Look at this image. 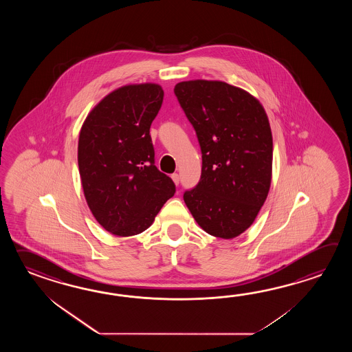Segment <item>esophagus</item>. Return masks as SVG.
Listing matches in <instances>:
<instances>
[{"instance_id": "obj_1", "label": "esophagus", "mask_w": 352, "mask_h": 352, "mask_svg": "<svg viewBox=\"0 0 352 352\" xmlns=\"http://www.w3.org/2000/svg\"><path fill=\"white\" fill-rule=\"evenodd\" d=\"M173 179V182L176 184V185H179V173H173V176H171Z\"/></svg>"}]
</instances>
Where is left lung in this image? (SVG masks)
Listing matches in <instances>:
<instances>
[{
    "mask_svg": "<svg viewBox=\"0 0 352 352\" xmlns=\"http://www.w3.org/2000/svg\"><path fill=\"white\" fill-rule=\"evenodd\" d=\"M201 148V177L184 200L205 232L232 239L245 232L270 192L273 140L258 99L217 80L175 85Z\"/></svg>",
    "mask_w": 352,
    "mask_h": 352,
    "instance_id": "obj_1",
    "label": "left lung"
}]
</instances>
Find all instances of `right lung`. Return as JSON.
I'll list each match as a JSON object with an SVG mask.
<instances>
[{
    "label": "right lung",
    "instance_id": "right-lung-1",
    "mask_svg": "<svg viewBox=\"0 0 352 352\" xmlns=\"http://www.w3.org/2000/svg\"><path fill=\"white\" fill-rule=\"evenodd\" d=\"M164 102L158 84L109 93L82 123L78 165L91 214L107 232L131 236L148 229L176 186L155 166L150 128Z\"/></svg>",
    "mask_w": 352,
    "mask_h": 352
}]
</instances>
